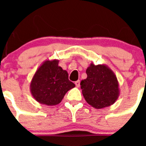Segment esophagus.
Instances as JSON below:
<instances>
[{"label": "esophagus", "mask_w": 146, "mask_h": 146, "mask_svg": "<svg viewBox=\"0 0 146 146\" xmlns=\"http://www.w3.org/2000/svg\"><path fill=\"white\" fill-rule=\"evenodd\" d=\"M74 83H75L76 86H77V88H79V87H80V80L76 81V82H74Z\"/></svg>", "instance_id": "1"}]
</instances>
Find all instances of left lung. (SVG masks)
I'll list each match as a JSON object with an SVG mask.
<instances>
[{
    "label": "left lung",
    "instance_id": "left-lung-1",
    "mask_svg": "<svg viewBox=\"0 0 146 146\" xmlns=\"http://www.w3.org/2000/svg\"><path fill=\"white\" fill-rule=\"evenodd\" d=\"M87 78L80 82L82 95L88 104L96 109L114 104L120 94L116 75L105 64L91 63L86 69Z\"/></svg>",
    "mask_w": 146,
    "mask_h": 146
}]
</instances>
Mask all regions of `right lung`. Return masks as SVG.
<instances>
[{"mask_svg":"<svg viewBox=\"0 0 146 146\" xmlns=\"http://www.w3.org/2000/svg\"><path fill=\"white\" fill-rule=\"evenodd\" d=\"M59 60H47L38 68L30 89L36 101L47 106L58 104L75 85L69 80L68 72L58 66Z\"/></svg>","mask_w":146,"mask_h":146,"instance_id":"add662e5","label":"right lung"}]
</instances>
